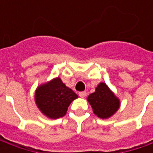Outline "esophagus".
Returning a JSON list of instances; mask_svg holds the SVG:
<instances>
[{"label": "esophagus", "mask_w": 153, "mask_h": 153, "mask_svg": "<svg viewBox=\"0 0 153 153\" xmlns=\"http://www.w3.org/2000/svg\"><path fill=\"white\" fill-rule=\"evenodd\" d=\"M86 95H87V92L82 91V92H80L79 93V96L81 98H85Z\"/></svg>", "instance_id": "1"}]
</instances>
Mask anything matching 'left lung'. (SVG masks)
I'll list each match as a JSON object with an SVG mask.
<instances>
[{
  "mask_svg": "<svg viewBox=\"0 0 153 153\" xmlns=\"http://www.w3.org/2000/svg\"><path fill=\"white\" fill-rule=\"evenodd\" d=\"M94 113L101 119H107L117 111L120 100L105 82H100L95 91L88 96Z\"/></svg>",
  "mask_w": 153,
  "mask_h": 153,
  "instance_id": "8db88e82",
  "label": "left lung"
}]
</instances>
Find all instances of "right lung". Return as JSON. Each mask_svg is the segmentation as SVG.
<instances>
[{
  "label": "right lung",
  "mask_w": 153,
  "mask_h": 153,
  "mask_svg": "<svg viewBox=\"0 0 153 153\" xmlns=\"http://www.w3.org/2000/svg\"><path fill=\"white\" fill-rule=\"evenodd\" d=\"M76 98L78 95L66 87L59 77L41 84L35 93L36 106L42 114L51 119L64 117L70 104Z\"/></svg>",
  "instance_id": "add662e5"
}]
</instances>
